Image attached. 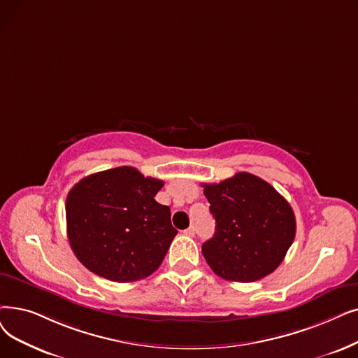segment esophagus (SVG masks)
<instances>
[{
  "mask_svg": "<svg viewBox=\"0 0 358 358\" xmlns=\"http://www.w3.org/2000/svg\"><path fill=\"white\" fill-rule=\"evenodd\" d=\"M194 234H196V229H194V227H193V225H192V227H189L187 229H184V236L194 237Z\"/></svg>",
  "mask_w": 358,
  "mask_h": 358,
  "instance_id": "obj_1",
  "label": "esophagus"
}]
</instances>
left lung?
<instances>
[{
  "mask_svg": "<svg viewBox=\"0 0 358 358\" xmlns=\"http://www.w3.org/2000/svg\"><path fill=\"white\" fill-rule=\"evenodd\" d=\"M216 231L201 252L227 281L255 282L284 260L295 237V216L269 182L237 173L217 184H201Z\"/></svg>",
  "mask_w": 358,
  "mask_h": 358,
  "instance_id": "left-lung-1",
  "label": "left lung"
}]
</instances>
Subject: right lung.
<instances>
[{
  "mask_svg": "<svg viewBox=\"0 0 358 358\" xmlns=\"http://www.w3.org/2000/svg\"><path fill=\"white\" fill-rule=\"evenodd\" d=\"M164 181L133 166L85 177L67 194V237L90 272L133 282L159 268L177 236L171 210L155 196Z\"/></svg>",
  "mask_w": 358,
  "mask_h": 358,
  "instance_id": "right-lung-1",
  "label": "right lung"
}]
</instances>
